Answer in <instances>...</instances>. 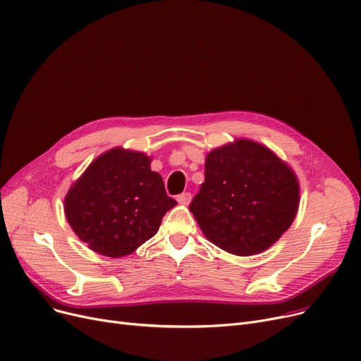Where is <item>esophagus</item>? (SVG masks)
Masks as SVG:
<instances>
[{
    "label": "esophagus",
    "mask_w": 361,
    "mask_h": 361,
    "mask_svg": "<svg viewBox=\"0 0 361 361\" xmlns=\"http://www.w3.org/2000/svg\"><path fill=\"white\" fill-rule=\"evenodd\" d=\"M177 200H178L180 203H183V205H189V203L192 202V193H189V192L181 193V195L177 196Z\"/></svg>",
    "instance_id": "34e87169"
}]
</instances>
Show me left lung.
I'll use <instances>...</instances> for the list:
<instances>
[{"label": "left lung", "mask_w": 361, "mask_h": 361, "mask_svg": "<svg viewBox=\"0 0 361 361\" xmlns=\"http://www.w3.org/2000/svg\"><path fill=\"white\" fill-rule=\"evenodd\" d=\"M300 185L288 165L255 142L212 150L190 203L203 234L234 255L259 254L293 223Z\"/></svg>", "instance_id": "1"}]
</instances>
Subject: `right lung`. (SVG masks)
I'll return each mask as SVG.
<instances>
[{
	"instance_id": "1",
	"label": "right lung",
	"mask_w": 361,
	"mask_h": 361,
	"mask_svg": "<svg viewBox=\"0 0 361 361\" xmlns=\"http://www.w3.org/2000/svg\"><path fill=\"white\" fill-rule=\"evenodd\" d=\"M177 205L145 153L112 149L99 156L66 195L72 230L104 257L128 255L158 231Z\"/></svg>"
}]
</instances>
